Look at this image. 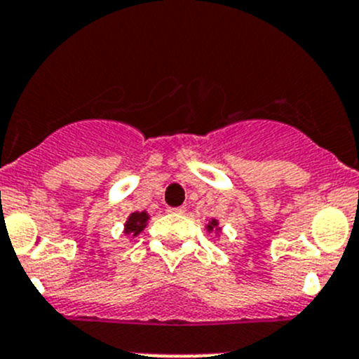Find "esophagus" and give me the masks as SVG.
Instances as JSON below:
<instances>
[{"label":"esophagus","mask_w":359,"mask_h":359,"mask_svg":"<svg viewBox=\"0 0 359 359\" xmlns=\"http://www.w3.org/2000/svg\"><path fill=\"white\" fill-rule=\"evenodd\" d=\"M184 211H187L184 208H169L168 209V212H172V215H184Z\"/></svg>","instance_id":"esophagus-1"}]
</instances>
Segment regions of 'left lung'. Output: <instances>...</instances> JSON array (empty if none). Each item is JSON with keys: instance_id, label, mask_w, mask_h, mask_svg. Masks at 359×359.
<instances>
[{"instance_id": "obj_1", "label": "left lung", "mask_w": 359, "mask_h": 359, "mask_svg": "<svg viewBox=\"0 0 359 359\" xmlns=\"http://www.w3.org/2000/svg\"><path fill=\"white\" fill-rule=\"evenodd\" d=\"M205 230H208L209 233H215L216 237L222 236V225H219V222L216 218L208 219V223H205Z\"/></svg>"}]
</instances>
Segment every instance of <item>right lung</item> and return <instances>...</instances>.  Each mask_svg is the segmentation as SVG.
Instances as JSON below:
<instances>
[{"label":"right lung","mask_w":359,"mask_h":359,"mask_svg":"<svg viewBox=\"0 0 359 359\" xmlns=\"http://www.w3.org/2000/svg\"><path fill=\"white\" fill-rule=\"evenodd\" d=\"M148 222H150V215L148 211H134L127 216L126 223H123V233L130 237H137L144 229H147Z\"/></svg>","instance_id":"obj_1"}]
</instances>
